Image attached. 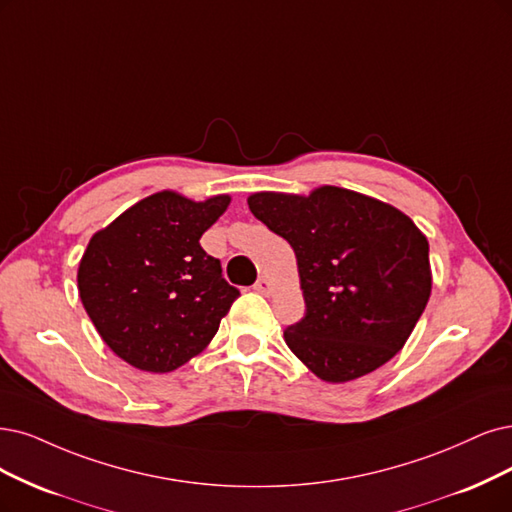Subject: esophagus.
Wrapping results in <instances>:
<instances>
[{"instance_id":"esophagus-1","label":"esophagus","mask_w":512,"mask_h":512,"mask_svg":"<svg viewBox=\"0 0 512 512\" xmlns=\"http://www.w3.org/2000/svg\"><path fill=\"white\" fill-rule=\"evenodd\" d=\"M253 289H255L257 293L268 295V293L272 291V285H270V280H268L266 276H261V278H257V282H255V285H253Z\"/></svg>"}]
</instances>
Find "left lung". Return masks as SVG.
<instances>
[{
    "mask_svg": "<svg viewBox=\"0 0 512 512\" xmlns=\"http://www.w3.org/2000/svg\"><path fill=\"white\" fill-rule=\"evenodd\" d=\"M249 208L295 251L306 314L285 342L314 375L350 382L405 346L432 287L428 240L407 215L331 185L253 194Z\"/></svg>",
    "mask_w": 512,
    "mask_h": 512,
    "instance_id": "obj_1",
    "label": "left lung"
}]
</instances>
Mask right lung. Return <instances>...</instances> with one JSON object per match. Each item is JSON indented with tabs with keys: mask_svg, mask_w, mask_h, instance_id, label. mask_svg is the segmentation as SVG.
Instances as JSON below:
<instances>
[{
	"mask_svg": "<svg viewBox=\"0 0 512 512\" xmlns=\"http://www.w3.org/2000/svg\"><path fill=\"white\" fill-rule=\"evenodd\" d=\"M230 196L192 202L160 192L130 206L88 242L82 304L103 342L132 367L166 373L200 354L240 291L200 238Z\"/></svg>",
	"mask_w": 512,
	"mask_h": 512,
	"instance_id": "1",
	"label": "right lung"
}]
</instances>
